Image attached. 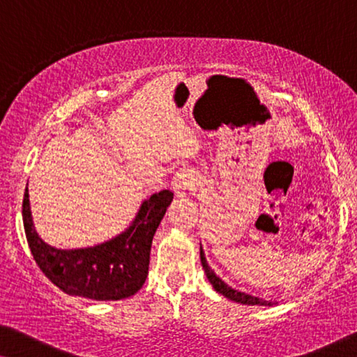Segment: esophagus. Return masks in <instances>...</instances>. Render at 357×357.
Wrapping results in <instances>:
<instances>
[{
    "mask_svg": "<svg viewBox=\"0 0 357 357\" xmlns=\"http://www.w3.org/2000/svg\"><path fill=\"white\" fill-rule=\"evenodd\" d=\"M172 190H174L175 197H177V198L187 197V193L192 192V190H193V180H192V175L188 174V170L180 169L178 172L175 174V177L172 180Z\"/></svg>",
    "mask_w": 357,
    "mask_h": 357,
    "instance_id": "34e87169",
    "label": "esophagus"
}]
</instances>
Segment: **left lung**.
Masks as SVG:
<instances>
[{
	"label": "left lung",
	"mask_w": 357,
	"mask_h": 357,
	"mask_svg": "<svg viewBox=\"0 0 357 357\" xmlns=\"http://www.w3.org/2000/svg\"><path fill=\"white\" fill-rule=\"evenodd\" d=\"M199 258H202V265H203L204 273H206V278L209 280V282L213 284L214 291H218L219 294H222L224 297H227V299H231L234 302H238V304H245V305H273V304H276V302L260 299V297L250 296V294H247V292L234 289V287L229 286L227 282H224L221 278H219L216 273H214L211 268H209L208 261H206V257H204L203 247H199Z\"/></svg>",
	"instance_id": "8db88e82"
}]
</instances>
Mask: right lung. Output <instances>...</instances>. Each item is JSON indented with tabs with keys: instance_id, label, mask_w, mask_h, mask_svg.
Listing matches in <instances>:
<instances>
[{
	"instance_id": "1",
	"label": "right lung",
	"mask_w": 357,
	"mask_h": 357,
	"mask_svg": "<svg viewBox=\"0 0 357 357\" xmlns=\"http://www.w3.org/2000/svg\"><path fill=\"white\" fill-rule=\"evenodd\" d=\"M172 199L170 190L151 195L125 232L94 247L61 250L38 237L26 190L22 202L24 231L33 260L63 292L92 301H120L143 287L153 237Z\"/></svg>"
}]
</instances>
